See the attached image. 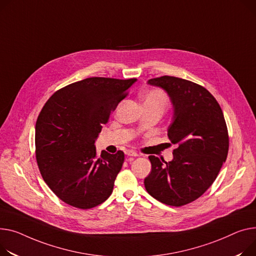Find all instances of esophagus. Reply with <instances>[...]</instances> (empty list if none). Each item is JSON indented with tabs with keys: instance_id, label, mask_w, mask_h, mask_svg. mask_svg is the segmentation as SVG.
Instances as JSON below:
<instances>
[{
	"instance_id": "esophagus-1",
	"label": "esophagus",
	"mask_w": 256,
	"mask_h": 256,
	"mask_svg": "<svg viewBox=\"0 0 256 256\" xmlns=\"http://www.w3.org/2000/svg\"><path fill=\"white\" fill-rule=\"evenodd\" d=\"M126 154L128 156H138V153L132 151V150H128V151H126Z\"/></svg>"
}]
</instances>
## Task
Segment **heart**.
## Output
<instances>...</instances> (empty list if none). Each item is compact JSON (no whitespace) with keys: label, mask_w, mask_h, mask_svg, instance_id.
Returning <instances> with one entry per match:
<instances>
[{"label":"heart","mask_w":256,"mask_h":256,"mask_svg":"<svg viewBox=\"0 0 256 256\" xmlns=\"http://www.w3.org/2000/svg\"><path fill=\"white\" fill-rule=\"evenodd\" d=\"M143 106L150 108H158L164 111L168 105V98L166 94L160 90H151L142 96Z\"/></svg>","instance_id":"heart-1"}]
</instances>
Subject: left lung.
Here are the masks:
<instances>
[{"mask_svg":"<svg viewBox=\"0 0 256 256\" xmlns=\"http://www.w3.org/2000/svg\"><path fill=\"white\" fill-rule=\"evenodd\" d=\"M166 92L174 107L168 137L176 144L174 158L150 156L147 192L168 206L180 207L198 198L215 181L228 152V132L216 98L200 85L173 76L148 80Z\"/></svg>","mask_w":256,"mask_h":256,"instance_id":"obj_1","label":"left lung"}]
</instances>
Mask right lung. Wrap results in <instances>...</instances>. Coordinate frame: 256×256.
<instances>
[{"instance_id":"add662e5","label":"right lung","mask_w":256,"mask_h":256,"mask_svg":"<svg viewBox=\"0 0 256 256\" xmlns=\"http://www.w3.org/2000/svg\"><path fill=\"white\" fill-rule=\"evenodd\" d=\"M137 81L92 77L51 96L36 122V158L40 173L58 198L90 209L112 194L124 153L96 154L94 142L110 113Z\"/></svg>"}]
</instances>
